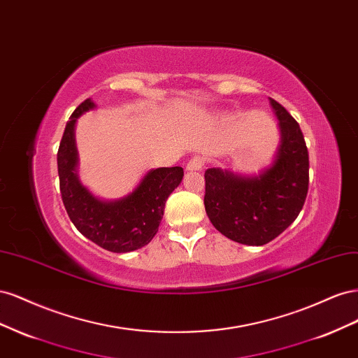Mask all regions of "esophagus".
Here are the masks:
<instances>
[{"instance_id":"obj_1","label":"esophagus","mask_w":358,"mask_h":358,"mask_svg":"<svg viewBox=\"0 0 358 358\" xmlns=\"http://www.w3.org/2000/svg\"><path fill=\"white\" fill-rule=\"evenodd\" d=\"M204 166V158L203 157H192L188 162H187V170L188 171H199L201 170Z\"/></svg>"}]
</instances>
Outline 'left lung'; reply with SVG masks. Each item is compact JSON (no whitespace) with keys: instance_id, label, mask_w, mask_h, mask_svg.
I'll return each instance as SVG.
<instances>
[{"instance_id":"obj_1","label":"left lung","mask_w":358,"mask_h":358,"mask_svg":"<svg viewBox=\"0 0 358 358\" xmlns=\"http://www.w3.org/2000/svg\"><path fill=\"white\" fill-rule=\"evenodd\" d=\"M280 143L272 164L258 175L245 176L220 167L204 171V208L221 234L242 243L262 246L294 222L306 200L309 155L301 129L285 107L270 99Z\"/></svg>"}]
</instances>
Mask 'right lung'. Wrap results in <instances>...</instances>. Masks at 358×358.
I'll list each match as a JSON object with an SVG mask.
<instances>
[{
	"instance_id": "add662e5",
	"label": "right lung",
	"mask_w": 358,
	"mask_h": 358,
	"mask_svg": "<svg viewBox=\"0 0 358 358\" xmlns=\"http://www.w3.org/2000/svg\"><path fill=\"white\" fill-rule=\"evenodd\" d=\"M94 107L91 99L85 100L64 129L57 158L62 203L71 222L85 237L110 252H131L154 239L166 201L182 182L183 169L149 170L131 192L117 200L95 197L79 179V155L74 138L79 116Z\"/></svg>"
}]
</instances>
